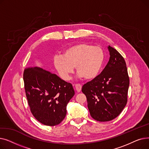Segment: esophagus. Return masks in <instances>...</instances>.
<instances>
[{"label":"esophagus","instance_id":"1","mask_svg":"<svg viewBox=\"0 0 149 149\" xmlns=\"http://www.w3.org/2000/svg\"><path fill=\"white\" fill-rule=\"evenodd\" d=\"M81 85L80 84H77L75 85V90L77 91V92H80L81 90Z\"/></svg>","mask_w":149,"mask_h":149}]
</instances>
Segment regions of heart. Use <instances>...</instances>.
Masks as SVG:
<instances>
[{"instance_id":"1","label":"heart","mask_w":149,"mask_h":149,"mask_svg":"<svg viewBox=\"0 0 149 149\" xmlns=\"http://www.w3.org/2000/svg\"><path fill=\"white\" fill-rule=\"evenodd\" d=\"M104 60V53L100 47L88 43H79L66 49L63 56H57L54 65L61 79L68 81L74 71L79 77L93 80L99 74Z\"/></svg>"}]
</instances>
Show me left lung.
Listing matches in <instances>:
<instances>
[{
    "label": "left lung",
    "instance_id": "1",
    "mask_svg": "<svg viewBox=\"0 0 149 149\" xmlns=\"http://www.w3.org/2000/svg\"><path fill=\"white\" fill-rule=\"evenodd\" d=\"M107 48L110 58L105 68L81 89L86 97L91 116L101 122L111 121L120 114L127 103L129 86L124 58L112 47Z\"/></svg>",
    "mask_w": 149,
    "mask_h": 149
}]
</instances>
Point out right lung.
I'll use <instances>...</instances> for the list:
<instances>
[{
	"label": "right lung",
	"mask_w": 149,
	"mask_h": 149,
	"mask_svg": "<svg viewBox=\"0 0 149 149\" xmlns=\"http://www.w3.org/2000/svg\"><path fill=\"white\" fill-rule=\"evenodd\" d=\"M23 80L35 118L46 126L59 124L65 118L66 106L75 94L72 85L39 67L25 69Z\"/></svg>",
	"instance_id": "right-lung-1"
}]
</instances>
